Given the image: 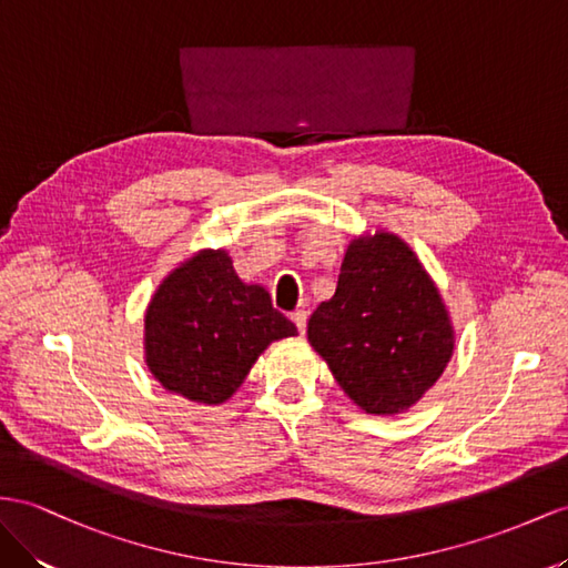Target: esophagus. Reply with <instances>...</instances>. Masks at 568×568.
Masks as SVG:
<instances>
[{"instance_id": "1", "label": "esophagus", "mask_w": 568, "mask_h": 568, "mask_svg": "<svg viewBox=\"0 0 568 568\" xmlns=\"http://www.w3.org/2000/svg\"><path fill=\"white\" fill-rule=\"evenodd\" d=\"M290 318H293V324L297 326V331H300V333H304V331H307V312H302V310H297V312H293V314H290Z\"/></svg>"}]
</instances>
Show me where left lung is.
Segmentation results:
<instances>
[{"label": "left lung", "instance_id": "1", "mask_svg": "<svg viewBox=\"0 0 568 568\" xmlns=\"http://www.w3.org/2000/svg\"><path fill=\"white\" fill-rule=\"evenodd\" d=\"M307 336L345 394L372 415L410 408L454 353L434 283L386 232L347 246L336 295L312 314Z\"/></svg>", "mask_w": 568, "mask_h": 568}]
</instances>
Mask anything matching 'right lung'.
I'll list each match as a JSON object with an SVG mask.
<instances>
[{"mask_svg": "<svg viewBox=\"0 0 568 568\" xmlns=\"http://www.w3.org/2000/svg\"><path fill=\"white\" fill-rule=\"evenodd\" d=\"M297 328L261 285H244L225 252H201L172 271L145 312V362L168 390L227 400L271 341Z\"/></svg>", "mask_w": 568, "mask_h": 568, "instance_id": "right-lung-1", "label": "right lung"}]
</instances>
